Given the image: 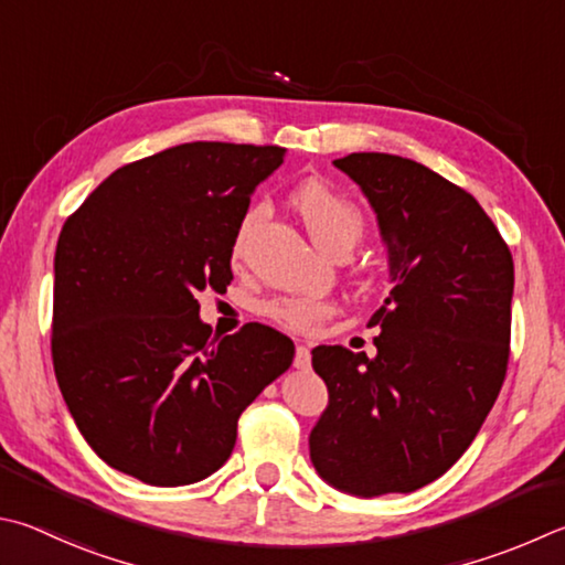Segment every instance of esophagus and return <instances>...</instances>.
I'll use <instances>...</instances> for the list:
<instances>
[{
  "label": "esophagus",
  "instance_id": "1",
  "mask_svg": "<svg viewBox=\"0 0 565 565\" xmlns=\"http://www.w3.org/2000/svg\"><path fill=\"white\" fill-rule=\"evenodd\" d=\"M294 365L299 367V371H309L311 367V351L306 345L296 348V358H294Z\"/></svg>",
  "mask_w": 565,
  "mask_h": 565
}]
</instances>
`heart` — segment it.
Wrapping results in <instances>:
<instances>
[{"instance_id": "1", "label": "heart", "mask_w": 565, "mask_h": 565, "mask_svg": "<svg viewBox=\"0 0 565 565\" xmlns=\"http://www.w3.org/2000/svg\"><path fill=\"white\" fill-rule=\"evenodd\" d=\"M291 207L299 212L303 227L309 230L318 247L328 252H348L363 232V212L358 204L335 190L331 182L321 178L301 180L289 194ZM259 207H252L237 224L232 239V256L239 259L247 249L249 234L259 222ZM264 316L286 331L309 333L316 331L328 316L333 313V303L321 294H284L262 306Z\"/></svg>"}]
</instances>
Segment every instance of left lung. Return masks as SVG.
<instances>
[{"instance_id": "obj_1", "label": "left lung", "mask_w": 565, "mask_h": 565, "mask_svg": "<svg viewBox=\"0 0 565 565\" xmlns=\"http://www.w3.org/2000/svg\"><path fill=\"white\" fill-rule=\"evenodd\" d=\"M371 200L393 289L371 318L375 358L313 348L328 407L309 437L318 475L355 497L407 494L467 452L504 385L514 259L457 184L415 160H335Z\"/></svg>"}]
</instances>
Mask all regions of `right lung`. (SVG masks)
I'll return each instance as SVG.
<instances>
[{
	"label": "right lung",
	"instance_id": "1",
	"mask_svg": "<svg viewBox=\"0 0 565 565\" xmlns=\"http://www.w3.org/2000/svg\"><path fill=\"white\" fill-rule=\"evenodd\" d=\"M279 146L184 142L108 175L66 220L51 358L71 417L113 469L182 487L230 459L237 419L289 371L264 323L212 335L198 294L227 291L232 239Z\"/></svg>",
	"mask_w": 565,
	"mask_h": 565
}]
</instances>
